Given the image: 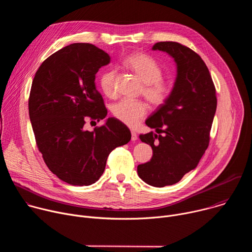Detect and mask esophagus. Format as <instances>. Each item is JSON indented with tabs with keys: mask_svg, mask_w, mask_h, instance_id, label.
Here are the masks:
<instances>
[{
	"mask_svg": "<svg viewBox=\"0 0 252 252\" xmlns=\"http://www.w3.org/2000/svg\"><path fill=\"white\" fill-rule=\"evenodd\" d=\"M137 139V134L134 131H131V140L135 141Z\"/></svg>",
	"mask_w": 252,
	"mask_h": 252,
	"instance_id": "1",
	"label": "esophagus"
}]
</instances>
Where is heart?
I'll list each match as a JSON object with an SVG mask.
<instances>
[{"instance_id":"obj_1","label":"heart","mask_w":252,"mask_h":252,"mask_svg":"<svg viewBox=\"0 0 252 252\" xmlns=\"http://www.w3.org/2000/svg\"><path fill=\"white\" fill-rule=\"evenodd\" d=\"M125 64L143 83L142 94L154 105L162 104L171 93L170 85L162 80L160 65L150 56L135 53L125 60ZM116 69H107L99 77V86L107 96L116 94ZM114 117L128 126H135L148 114V105L141 100L122 99L112 109Z\"/></svg>"}]
</instances>
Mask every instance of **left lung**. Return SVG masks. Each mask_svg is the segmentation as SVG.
Returning a JSON list of instances; mask_svg holds the SVG:
<instances>
[{"mask_svg": "<svg viewBox=\"0 0 252 252\" xmlns=\"http://www.w3.org/2000/svg\"><path fill=\"white\" fill-rule=\"evenodd\" d=\"M153 50L174 60L176 78L168 98L146 121L159 134L139 135L152 147L153 158L137 166V174L148 185L163 188L197 166L208 147L218 99L209 70L195 52L176 42H159Z\"/></svg>", "mask_w": 252, "mask_h": 252, "instance_id": "left-lung-1", "label": "left lung"}]
</instances>
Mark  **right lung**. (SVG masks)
<instances>
[{"instance_id":"add662e5","label":"right lung","mask_w":252,"mask_h":252,"mask_svg":"<svg viewBox=\"0 0 252 252\" xmlns=\"http://www.w3.org/2000/svg\"><path fill=\"white\" fill-rule=\"evenodd\" d=\"M111 57L91 44L66 46L43 62L32 80L29 115L35 142L49 169L71 186H91L104 171L109 155L130 140L129 129L109 118L95 88V74Z\"/></svg>"}]
</instances>
